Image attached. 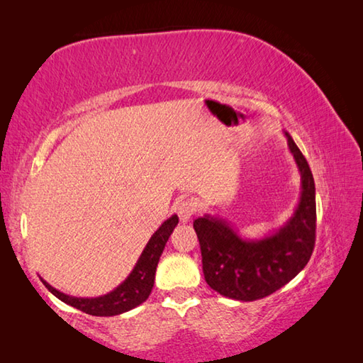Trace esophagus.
<instances>
[{
  "instance_id": "34e87169",
  "label": "esophagus",
  "mask_w": 363,
  "mask_h": 363,
  "mask_svg": "<svg viewBox=\"0 0 363 363\" xmlns=\"http://www.w3.org/2000/svg\"><path fill=\"white\" fill-rule=\"evenodd\" d=\"M195 213V205L190 200H181L177 205V216H179L181 223H189Z\"/></svg>"
}]
</instances>
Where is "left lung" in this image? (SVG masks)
Returning a JSON list of instances; mask_svg holds the SVG:
<instances>
[{
  "mask_svg": "<svg viewBox=\"0 0 363 363\" xmlns=\"http://www.w3.org/2000/svg\"><path fill=\"white\" fill-rule=\"evenodd\" d=\"M301 174V196L290 219L262 238H242L227 219L205 214L194 220L206 284L225 298L256 301L280 290L309 262L315 245V184L286 131Z\"/></svg>",
  "mask_w": 363,
  "mask_h": 363,
  "instance_id": "left-lung-1",
  "label": "left lung"
}]
</instances>
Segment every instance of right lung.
<instances>
[{
    "label": "right lung",
    "mask_w": 363,
    "mask_h": 363,
    "mask_svg": "<svg viewBox=\"0 0 363 363\" xmlns=\"http://www.w3.org/2000/svg\"><path fill=\"white\" fill-rule=\"evenodd\" d=\"M179 223L177 214L168 218L164 223L158 227L155 233L150 237V240L147 242L145 248L140 253L136 266L131 270V274L121 281V284L107 294L97 298H78L70 296L62 291L56 290L51 286L46 280L41 281L45 286L51 291L54 296L59 298L62 303L69 304L75 309H79L86 312L89 315L96 317H112L120 315L123 312H128L143 304L144 301L149 298V294L153 288V280H155L157 266L162 256L164 245H167L168 238L173 233L174 227Z\"/></svg>",
    "instance_id": "add662e5"
}]
</instances>
